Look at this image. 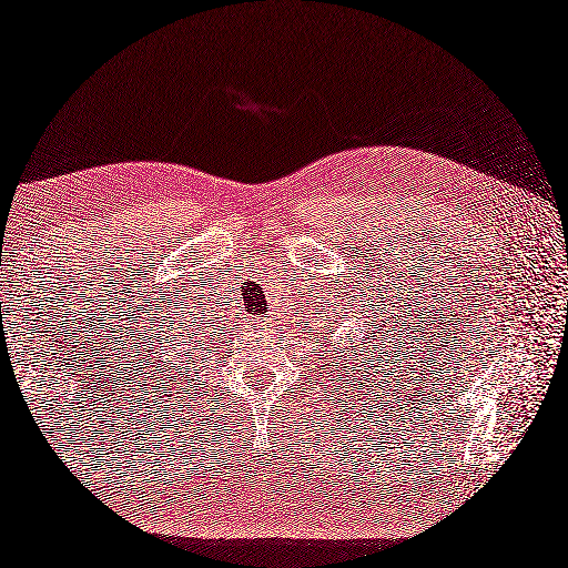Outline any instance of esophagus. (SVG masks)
Here are the masks:
<instances>
[{
    "instance_id": "esophagus-1",
    "label": "esophagus",
    "mask_w": 568,
    "mask_h": 568,
    "mask_svg": "<svg viewBox=\"0 0 568 568\" xmlns=\"http://www.w3.org/2000/svg\"><path fill=\"white\" fill-rule=\"evenodd\" d=\"M250 323H252V328H264L270 323V318H264V316H254V318H250Z\"/></svg>"
}]
</instances>
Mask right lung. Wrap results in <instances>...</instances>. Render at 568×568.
I'll return each instance as SVG.
<instances>
[{
    "mask_svg": "<svg viewBox=\"0 0 568 568\" xmlns=\"http://www.w3.org/2000/svg\"><path fill=\"white\" fill-rule=\"evenodd\" d=\"M186 365H191V363H186ZM186 369H189V367H186Z\"/></svg>",
    "mask_w": 568,
    "mask_h": 568,
    "instance_id": "obj_1",
    "label": "right lung"
}]
</instances>
